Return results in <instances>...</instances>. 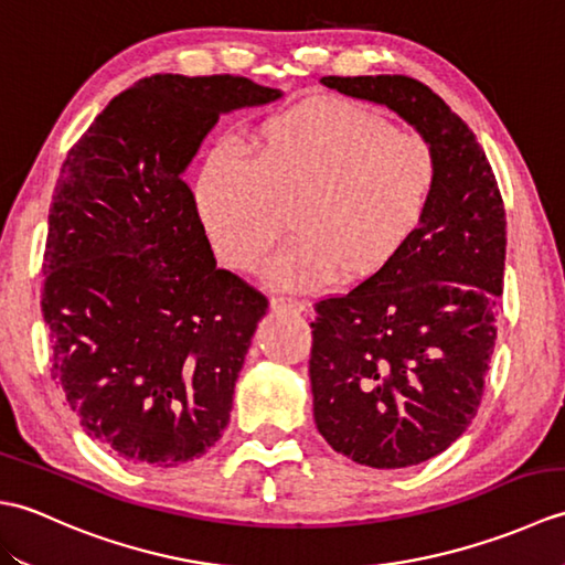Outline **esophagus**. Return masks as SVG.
Instances as JSON below:
<instances>
[{"mask_svg":"<svg viewBox=\"0 0 565 565\" xmlns=\"http://www.w3.org/2000/svg\"><path fill=\"white\" fill-rule=\"evenodd\" d=\"M269 306L274 313H303L306 310V306L301 301H296V298H284V296L271 298Z\"/></svg>","mask_w":565,"mask_h":565,"instance_id":"1","label":"esophagus"}]
</instances>
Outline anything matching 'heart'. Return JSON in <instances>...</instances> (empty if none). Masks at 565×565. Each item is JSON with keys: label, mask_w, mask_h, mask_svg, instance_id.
Here are the masks:
<instances>
[{"label": "heart", "mask_w": 565, "mask_h": 565, "mask_svg": "<svg viewBox=\"0 0 565 565\" xmlns=\"http://www.w3.org/2000/svg\"><path fill=\"white\" fill-rule=\"evenodd\" d=\"M441 184L437 148L374 109L338 97L279 111L245 158L215 150L196 177V213L221 262L255 271L291 227L298 243L271 262L276 289L376 281L411 247Z\"/></svg>", "instance_id": "1"}]
</instances>
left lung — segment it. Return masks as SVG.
Segmentation results:
<instances>
[{
  "mask_svg": "<svg viewBox=\"0 0 565 565\" xmlns=\"http://www.w3.org/2000/svg\"><path fill=\"white\" fill-rule=\"evenodd\" d=\"M388 106L437 148L441 184L405 255L376 281L316 303L313 415L334 451L405 468L459 439L481 405L505 276V206L481 142L427 84L322 77Z\"/></svg>",
  "mask_w": 565,
  "mask_h": 565,
  "instance_id": "obj_1",
  "label": "left lung"
}]
</instances>
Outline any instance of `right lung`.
I'll list each match as a JSON object with an SVG mask.
<instances>
[{"label": "right lung", "mask_w": 565, "mask_h": 565, "mask_svg": "<svg viewBox=\"0 0 565 565\" xmlns=\"http://www.w3.org/2000/svg\"><path fill=\"white\" fill-rule=\"evenodd\" d=\"M279 97L239 75L142 77L60 167L41 291L51 374L118 459L184 463L227 427L269 301L215 267L182 172L221 114Z\"/></svg>", "instance_id": "add662e5"}]
</instances>
